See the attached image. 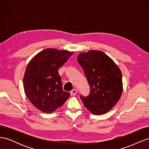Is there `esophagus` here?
I'll use <instances>...</instances> for the list:
<instances>
[{
  "label": "esophagus",
  "instance_id": "1",
  "mask_svg": "<svg viewBox=\"0 0 149 149\" xmlns=\"http://www.w3.org/2000/svg\"><path fill=\"white\" fill-rule=\"evenodd\" d=\"M78 93V90L76 89H74L73 90H71V92H70V93L72 94V95H73V96L76 95V93Z\"/></svg>",
  "mask_w": 149,
  "mask_h": 149
}]
</instances>
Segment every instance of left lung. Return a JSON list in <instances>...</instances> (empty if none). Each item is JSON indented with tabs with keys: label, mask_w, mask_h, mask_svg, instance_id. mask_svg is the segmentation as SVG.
Listing matches in <instances>:
<instances>
[{
	"label": "left lung",
	"mask_w": 149,
	"mask_h": 149,
	"mask_svg": "<svg viewBox=\"0 0 149 149\" xmlns=\"http://www.w3.org/2000/svg\"><path fill=\"white\" fill-rule=\"evenodd\" d=\"M77 59L90 87L89 96H80L84 107L93 114L106 113L116 104L123 93L120 70L100 50L81 53Z\"/></svg>",
	"instance_id": "left-lung-1"
}]
</instances>
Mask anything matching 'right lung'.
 Listing matches in <instances>:
<instances>
[{
    "mask_svg": "<svg viewBox=\"0 0 149 149\" xmlns=\"http://www.w3.org/2000/svg\"><path fill=\"white\" fill-rule=\"evenodd\" d=\"M73 52L47 48L37 54L27 66L23 79L26 97L38 109L52 113L63 105L70 96L63 90L58 70Z\"/></svg>",
    "mask_w": 149,
    "mask_h": 149,
    "instance_id": "1",
    "label": "right lung"
}]
</instances>
